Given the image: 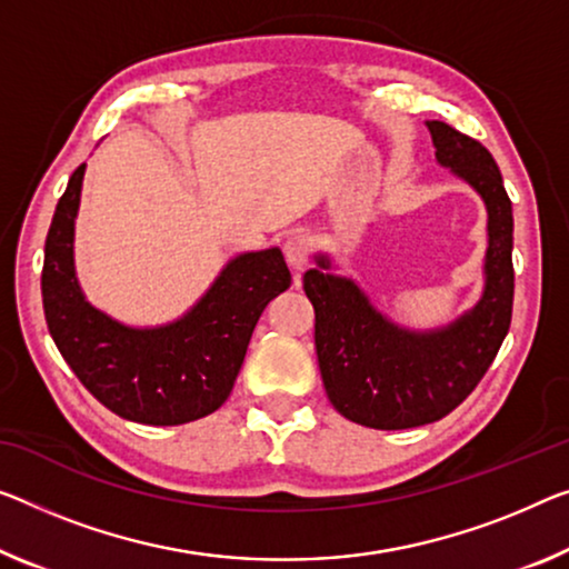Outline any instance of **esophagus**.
Instances as JSON below:
<instances>
[{"mask_svg":"<svg viewBox=\"0 0 569 569\" xmlns=\"http://www.w3.org/2000/svg\"><path fill=\"white\" fill-rule=\"evenodd\" d=\"M284 257L287 264H290L295 272H302L310 261V239L305 233H292L290 239L284 241Z\"/></svg>","mask_w":569,"mask_h":569,"instance_id":"1","label":"esophagus"}]
</instances>
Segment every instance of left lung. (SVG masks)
I'll return each mask as SVG.
<instances>
[{
    "label": "left lung",
    "mask_w": 569,
    "mask_h": 569,
    "mask_svg": "<svg viewBox=\"0 0 569 569\" xmlns=\"http://www.w3.org/2000/svg\"><path fill=\"white\" fill-rule=\"evenodd\" d=\"M435 157L483 198L486 284L473 310L450 326L409 330L373 308L330 259L302 277L315 308V351L326 395L340 415L373 430H407L450 415L483 379L511 326L513 216L493 154L445 121H427Z\"/></svg>",
    "instance_id": "left-lung-1"
}]
</instances>
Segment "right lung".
Listing matches in <instances>:
<instances>
[{
    "label": "right lung",
    "mask_w": 569,
    "mask_h": 569,
    "mask_svg": "<svg viewBox=\"0 0 569 569\" xmlns=\"http://www.w3.org/2000/svg\"><path fill=\"white\" fill-rule=\"evenodd\" d=\"M86 164L58 200L46 239L42 308L60 356L113 415L139 425H186L229 399L259 315L292 277L282 251H247L221 269L182 318L129 328L86 300L76 277L73 233Z\"/></svg>",
    "instance_id": "add662e5"
}]
</instances>
